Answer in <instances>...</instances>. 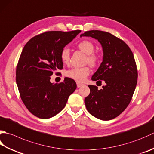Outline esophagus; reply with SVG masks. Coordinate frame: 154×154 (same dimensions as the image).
<instances>
[{
	"mask_svg": "<svg viewBox=\"0 0 154 154\" xmlns=\"http://www.w3.org/2000/svg\"><path fill=\"white\" fill-rule=\"evenodd\" d=\"M83 83H81L79 82H77V87H81V86H83Z\"/></svg>",
	"mask_w": 154,
	"mask_h": 154,
	"instance_id": "obj_1",
	"label": "esophagus"
}]
</instances>
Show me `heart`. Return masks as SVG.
<instances>
[{
  "label": "heart",
  "mask_w": 154,
  "mask_h": 154,
  "mask_svg": "<svg viewBox=\"0 0 154 154\" xmlns=\"http://www.w3.org/2000/svg\"><path fill=\"white\" fill-rule=\"evenodd\" d=\"M78 49L87 54L86 63H88L91 67H96L100 61L101 57L99 54L94 52V45L90 41L83 40L77 45ZM61 59L63 63H67L70 58V53L67 47H64L60 54ZM90 73L89 67H75L66 72V76L71 78L79 82H83Z\"/></svg>",
  "instance_id": "b5f03b06"
}]
</instances>
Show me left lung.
I'll return each instance as SVG.
<instances>
[{"instance_id": "obj_1", "label": "left lung", "mask_w": 154, "mask_h": 154, "mask_svg": "<svg viewBox=\"0 0 154 154\" xmlns=\"http://www.w3.org/2000/svg\"><path fill=\"white\" fill-rule=\"evenodd\" d=\"M98 40L103 47V60L91 79L105 85L98 89L89 85V95L85 97L87 111L97 118L107 121L119 116L133 97L137 82V69L134 54L122 39L109 32L86 31L81 37Z\"/></svg>"}]
</instances>
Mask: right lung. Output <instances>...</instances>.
I'll return each mask as SVG.
<instances>
[{
  "label": "right lung",
  "mask_w": 154,
  "mask_h": 154,
  "mask_svg": "<svg viewBox=\"0 0 154 154\" xmlns=\"http://www.w3.org/2000/svg\"><path fill=\"white\" fill-rule=\"evenodd\" d=\"M79 32L80 30L47 31L33 37L23 48L17 65L16 82L23 103L38 118L48 119L59 113L77 88L71 78L53 84L50 76L63 69L61 51Z\"/></svg>",
  "instance_id": "right-lung-1"
}]
</instances>
